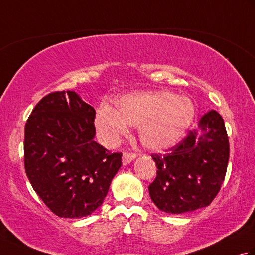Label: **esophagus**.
I'll list each match as a JSON object with an SVG mask.
<instances>
[{"mask_svg":"<svg viewBox=\"0 0 255 255\" xmlns=\"http://www.w3.org/2000/svg\"><path fill=\"white\" fill-rule=\"evenodd\" d=\"M134 158H136V154H134V153H132V152H125L123 154V164L124 165L129 164Z\"/></svg>","mask_w":255,"mask_h":255,"instance_id":"obj_1","label":"esophagus"}]
</instances>
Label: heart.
<instances>
[{
	"mask_svg": "<svg viewBox=\"0 0 255 255\" xmlns=\"http://www.w3.org/2000/svg\"><path fill=\"white\" fill-rule=\"evenodd\" d=\"M117 111L103 105L96 113V126L108 142L127 133L128 125L138 126L145 148L162 150L177 143L195 116L193 102L169 92L125 95L116 102Z\"/></svg>",
	"mask_w": 255,
	"mask_h": 255,
	"instance_id": "1",
	"label": "heart"
}]
</instances>
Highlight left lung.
Segmentation results:
<instances>
[{
	"mask_svg": "<svg viewBox=\"0 0 255 255\" xmlns=\"http://www.w3.org/2000/svg\"><path fill=\"white\" fill-rule=\"evenodd\" d=\"M229 151L223 117L216 111L205 114L199 128L189 130L180 143L165 154H151L158 169L149 185L152 202L174 215L210 205L225 180Z\"/></svg>",
	"mask_w": 255,
	"mask_h": 255,
	"instance_id": "left-lung-1",
	"label": "left lung"
}]
</instances>
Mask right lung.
<instances>
[{
	"label": "right lung",
	"mask_w": 255,
	"mask_h": 255,
	"mask_svg": "<svg viewBox=\"0 0 255 255\" xmlns=\"http://www.w3.org/2000/svg\"><path fill=\"white\" fill-rule=\"evenodd\" d=\"M94 108L74 91H56L38 102L26 122V174L58 217L93 213L122 165V152H110L94 141Z\"/></svg>",
	"instance_id": "obj_1"
}]
</instances>
